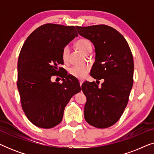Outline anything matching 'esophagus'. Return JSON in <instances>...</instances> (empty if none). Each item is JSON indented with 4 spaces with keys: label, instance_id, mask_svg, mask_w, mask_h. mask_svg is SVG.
<instances>
[{
    "label": "esophagus",
    "instance_id": "1",
    "mask_svg": "<svg viewBox=\"0 0 154 154\" xmlns=\"http://www.w3.org/2000/svg\"><path fill=\"white\" fill-rule=\"evenodd\" d=\"M83 81H80V85H81V87L82 84H83Z\"/></svg>",
    "mask_w": 154,
    "mask_h": 154
}]
</instances>
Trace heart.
<instances>
[{"label": "heart", "instance_id": "b5f03b06", "mask_svg": "<svg viewBox=\"0 0 154 154\" xmlns=\"http://www.w3.org/2000/svg\"><path fill=\"white\" fill-rule=\"evenodd\" d=\"M75 45L80 51L85 54L90 53L92 50V45L89 40L84 38L77 40L75 43ZM69 54H70V50H69L68 46H66L64 48L62 52V59L64 63H66L69 61ZM88 71H89V67L88 66H74L69 69V72L73 76L77 78V79H82L85 76Z\"/></svg>", "mask_w": 154, "mask_h": 154}]
</instances>
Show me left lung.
I'll use <instances>...</instances> for the list:
<instances>
[{
    "label": "left lung",
    "mask_w": 154,
    "mask_h": 154,
    "mask_svg": "<svg viewBox=\"0 0 154 154\" xmlns=\"http://www.w3.org/2000/svg\"><path fill=\"white\" fill-rule=\"evenodd\" d=\"M75 28L95 48L90 75L104 79L101 87L94 82L82 85L87 98L84 117L94 127L109 128L120 119L129 100L133 85V57L125 38L112 27L100 24Z\"/></svg>",
    "instance_id": "obj_1"
}]
</instances>
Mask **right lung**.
Segmentation results:
<instances>
[{
  "mask_svg": "<svg viewBox=\"0 0 154 154\" xmlns=\"http://www.w3.org/2000/svg\"><path fill=\"white\" fill-rule=\"evenodd\" d=\"M78 35L74 26L46 24L33 31L22 46L17 88L25 115L37 127L48 129L60 123L65 106L81 90L79 81L59 67L64 64L62 50ZM56 75L62 84L51 82Z\"/></svg>",
  "mask_w": 154,
  "mask_h": 154,
  "instance_id": "right-lung-1",
  "label": "right lung"
}]
</instances>
